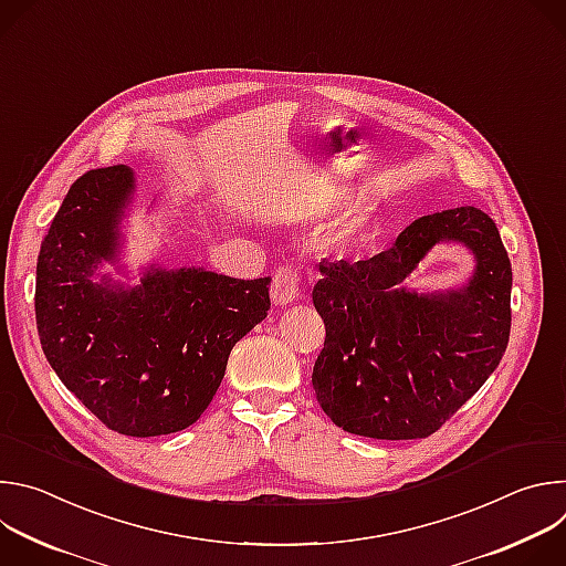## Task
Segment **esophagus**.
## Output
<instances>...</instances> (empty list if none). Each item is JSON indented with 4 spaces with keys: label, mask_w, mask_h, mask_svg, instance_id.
I'll return each mask as SVG.
<instances>
[{
    "label": "esophagus",
    "mask_w": 566,
    "mask_h": 566,
    "mask_svg": "<svg viewBox=\"0 0 566 566\" xmlns=\"http://www.w3.org/2000/svg\"><path fill=\"white\" fill-rule=\"evenodd\" d=\"M300 295V275L295 269L291 266H280L273 273V282H271V300L277 306L291 304L295 297Z\"/></svg>",
    "instance_id": "obj_1"
}]
</instances>
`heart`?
I'll return each mask as SVG.
<instances>
[{"label":"heart","instance_id":"b5f03b06","mask_svg":"<svg viewBox=\"0 0 566 566\" xmlns=\"http://www.w3.org/2000/svg\"><path fill=\"white\" fill-rule=\"evenodd\" d=\"M327 210H329V203L317 206V212H327ZM369 221H371V214L360 208L338 217L325 232V244L329 249H343V247L352 244V241L369 226Z\"/></svg>","mask_w":566,"mask_h":566}]
</instances>
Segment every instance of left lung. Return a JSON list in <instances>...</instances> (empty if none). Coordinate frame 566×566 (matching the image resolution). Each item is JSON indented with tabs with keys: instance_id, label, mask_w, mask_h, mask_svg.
Listing matches in <instances>:
<instances>
[{
	"instance_id": "1",
	"label": "left lung",
	"mask_w": 566,
	"mask_h": 566,
	"mask_svg": "<svg viewBox=\"0 0 566 566\" xmlns=\"http://www.w3.org/2000/svg\"><path fill=\"white\" fill-rule=\"evenodd\" d=\"M459 240L475 273L459 290L399 286L427 251ZM313 304L325 347L313 365L319 408L345 432L426 439L497 369L511 336L513 271L495 221L472 206L434 212L360 262H319Z\"/></svg>"
}]
</instances>
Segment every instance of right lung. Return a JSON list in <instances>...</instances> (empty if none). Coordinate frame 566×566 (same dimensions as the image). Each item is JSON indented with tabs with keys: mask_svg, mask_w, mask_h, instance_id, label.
I'll list each match as a JSON object with an SVG mask.
<instances>
[{
	"mask_svg": "<svg viewBox=\"0 0 566 566\" xmlns=\"http://www.w3.org/2000/svg\"><path fill=\"white\" fill-rule=\"evenodd\" d=\"M134 188L127 166L69 188L38 255L35 319L49 365L94 417L118 434L160 437L210 406L234 343L271 308V277L149 266L132 289L94 282L118 258Z\"/></svg>",
	"mask_w": 566,
	"mask_h": 566,
	"instance_id": "right-lung-1",
	"label": "right lung"
}]
</instances>
